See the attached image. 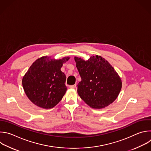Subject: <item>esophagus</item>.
Segmentation results:
<instances>
[{
	"label": "esophagus",
	"mask_w": 151,
	"mask_h": 151,
	"mask_svg": "<svg viewBox=\"0 0 151 151\" xmlns=\"http://www.w3.org/2000/svg\"><path fill=\"white\" fill-rule=\"evenodd\" d=\"M76 87V84H75V85H70L69 86V88H75Z\"/></svg>",
	"instance_id": "34e87169"
}]
</instances>
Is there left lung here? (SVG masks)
<instances>
[{"instance_id": "left-lung-1", "label": "left lung", "mask_w": 151, "mask_h": 151, "mask_svg": "<svg viewBox=\"0 0 151 151\" xmlns=\"http://www.w3.org/2000/svg\"><path fill=\"white\" fill-rule=\"evenodd\" d=\"M81 78L78 93L93 109L104 108L117 98L122 86L121 78L112 66L101 56H91L85 61L75 57Z\"/></svg>"}]
</instances>
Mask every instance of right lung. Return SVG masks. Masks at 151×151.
I'll return each instance as SVG.
<instances>
[{"mask_svg": "<svg viewBox=\"0 0 151 151\" xmlns=\"http://www.w3.org/2000/svg\"><path fill=\"white\" fill-rule=\"evenodd\" d=\"M69 59V57L55 60L43 56L32 64L22 82L25 93L32 103L48 109L61 101L67 87L66 75L60 69Z\"/></svg>", "mask_w": 151, "mask_h": 151, "instance_id": "right-lung-1", "label": "right lung"}]
</instances>
